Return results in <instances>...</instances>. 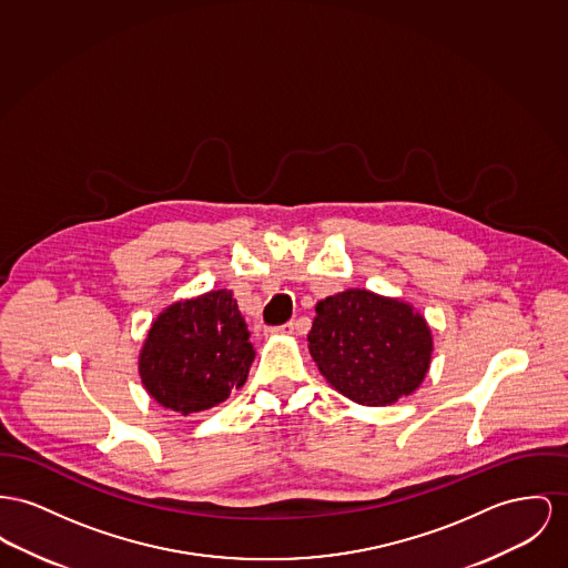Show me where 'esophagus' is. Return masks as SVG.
I'll list each match as a JSON object with an SVG mask.
<instances>
[{
    "label": "esophagus",
    "mask_w": 568,
    "mask_h": 568,
    "mask_svg": "<svg viewBox=\"0 0 568 568\" xmlns=\"http://www.w3.org/2000/svg\"><path fill=\"white\" fill-rule=\"evenodd\" d=\"M266 332H268V334H293V332H295V323L291 321V323L280 325V327H268Z\"/></svg>",
    "instance_id": "1"
}]
</instances>
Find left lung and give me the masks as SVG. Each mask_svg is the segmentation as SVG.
Segmentation results:
<instances>
[{
	"label": "left lung",
	"instance_id": "8db88e82",
	"mask_svg": "<svg viewBox=\"0 0 568 568\" xmlns=\"http://www.w3.org/2000/svg\"><path fill=\"white\" fill-rule=\"evenodd\" d=\"M307 342L327 383L366 407L414 394L433 353L430 327L419 312L362 288L316 303Z\"/></svg>",
	"mask_w": 568,
	"mask_h": 568
}]
</instances>
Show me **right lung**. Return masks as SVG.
I'll use <instances>...</instances> for the list:
<instances>
[{"label": "right lung", "instance_id": "obj_1", "mask_svg": "<svg viewBox=\"0 0 568 568\" xmlns=\"http://www.w3.org/2000/svg\"><path fill=\"white\" fill-rule=\"evenodd\" d=\"M254 346L232 291L172 303L151 325L140 377L152 398L183 416L224 403L254 362Z\"/></svg>", "mask_w": 568, "mask_h": 568}]
</instances>
